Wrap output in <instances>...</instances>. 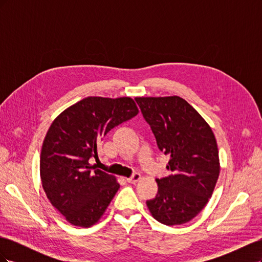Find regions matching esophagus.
<instances>
[{"instance_id":"34e87169","label":"esophagus","mask_w":262,"mask_h":262,"mask_svg":"<svg viewBox=\"0 0 262 262\" xmlns=\"http://www.w3.org/2000/svg\"><path fill=\"white\" fill-rule=\"evenodd\" d=\"M141 179V175L139 172H136L133 173V176L130 177V178H126V181L130 182V184H137V182Z\"/></svg>"}]
</instances>
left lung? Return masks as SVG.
Listing matches in <instances>:
<instances>
[{"label":"left lung","instance_id":"8db88e82","mask_svg":"<svg viewBox=\"0 0 262 262\" xmlns=\"http://www.w3.org/2000/svg\"><path fill=\"white\" fill-rule=\"evenodd\" d=\"M157 146L169 155L171 173L156 179L158 191L146 205L162 224H185L209 202L220 175L215 137L208 122L179 96L136 97Z\"/></svg>","mask_w":262,"mask_h":262}]
</instances>
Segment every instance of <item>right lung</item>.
<instances>
[{"label": "right lung", "instance_id": "add662e5", "mask_svg": "<svg viewBox=\"0 0 262 262\" xmlns=\"http://www.w3.org/2000/svg\"><path fill=\"white\" fill-rule=\"evenodd\" d=\"M138 113L130 97H86L53 120L41 147L40 178L47 198L69 223L90 227L104 215L120 185L90 158H98L101 138Z\"/></svg>", "mask_w": 262, "mask_h": 262}]
</instances>
